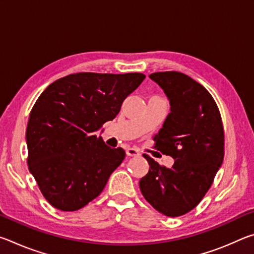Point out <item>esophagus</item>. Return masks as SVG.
<instances>
[{
    "label": "esophagus",
    "mask_w": 254,
    "mask_h": 254,
    "mask_svg": "<svg viewBox=\"0 0 254 254\" xmlns=\"http://www.w3.org/2000/svg\"><path fill=\"white\" fill-rule=\"evenodd\" d=\"M127 154L130 157H136L140 156V150L136 148H127Z\"/></svg>",
    "instance_id": "34e87169"
}]
</instances>
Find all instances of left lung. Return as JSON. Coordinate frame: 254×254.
Wrapping results in <instances>:
<instances>
[{
    "instance_id": "1",
    "label": "left lung",
    "mask_w": 254,
    "mask_h": 254,
    "mask_svg": "<svg viewBox=\"0 0 254 254\" xmlns=\"http://www.w3.org/2000/svg\"><path fill=\"white\" fill-rule=\"evenodd\" d=\"M165 91L170 113L154 134V148L175 159L171 168L144 153L149 173L140 180L145 200L177 217L190 212L212 186L224 159V128L216 102L203 85L179 71L150 75Z\"/></svg>"
}]
</instances>
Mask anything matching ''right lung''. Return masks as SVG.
<instances>
[{
	"mask_svg": "<svg viewBox=\"0 0 254 254\" xmlns=\"http://www.w3.org/2000/svg\"><path fill=\"white\" fill-rule=\"evenodd\" d=\"M145 78L140 72H77L50 84L34 103L27 127L28 167L50 205L83 208L101 194L126 151L95 132L113 120Z\"/></svg>",
	"mask_w": 254,
	"mask_h": 254,
	"instance_id": "right-lung-1",
	"label": "right lung"
}]
</instances>
